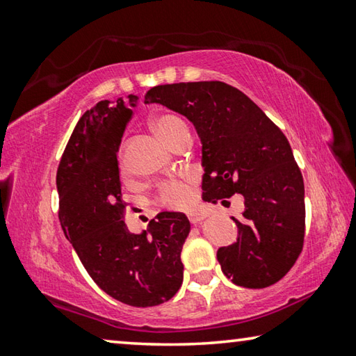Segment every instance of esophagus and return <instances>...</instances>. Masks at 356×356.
<instances>
[{
    "label": "esophagus",
    "instance_id": "1",
    "mask_svg": "<svg viewBox=\"0 0 356 356\" xmlns=\"http://www.w3.org/2000/svg\"><path fill=\"white\" fill-rule=\"evenodd\" d=\"M188 218H190V221H191V225H200V222L206 218V213H202V212H191L190 215H188Z\"/></svg>",
    "mask_w": 356,
    "mask_h": 356
}]
</instances>
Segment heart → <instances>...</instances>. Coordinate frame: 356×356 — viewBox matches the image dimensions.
<instances>
[{"mask_svg": "<svg viewBox=\"0 0 356 356\" xmlns=\"http://www.w3.org/2000/svg\"><path fill=\"white\" fill-rule=\"evenodd\" d=\"M152 127L161 140L172 144L182 134H188L185 120L174 113H161L152 119ZM118 166L120 172H127V160L122 149L118 152ZM193 200V180H172L160 190V201L168 207H185Z\"/></svg>", "mask_w": 356, "mask_h": 356, "instance_id": "b5f03b06", "label": "heart"}]
</instances>
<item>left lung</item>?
Masks as SVG:
<instances>
[{
    "mask_svg": "<svg viewBox=\"0 0 356 356\" xmlns=\"http://www.w3.org/2000/svg\"><path fill=\"white\" fill-rule=\"evenodd\" d=\"M188 118L202 143V197L216 204L245 197L238 238L216 252L234 284L264 289L278 282L305 242V185L291 144L272 119L222 81L160 84L144 95ZM226 202V201H222Z\"/></svg>",
    "mask_w": 356,
    "mask_h": 356,
    "instance_id": "left-lung-1",
    "label": "left lung"
}]
</instances>
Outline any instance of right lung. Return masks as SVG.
I'll return each mask as SVG.
<instances>
[{"mask_svg": "<svg viewBox=\"0 0 356 356\" xmlns=\"http://www.w3.org/2000/svg\"><path fill=\"white\" fill-rule=\"evenodd\" d=\"M136 100H102L83 114L59 161L56 185L65 238L95 284L125 305L149 308L182 286L180 252L191 226L179 212L159 213L143 234L125 225L116 154Z\"/></svg>", "mask_w": 356, "mask_h": 356, "instance_id": "1", "label": "right lung"}]
</instances>
